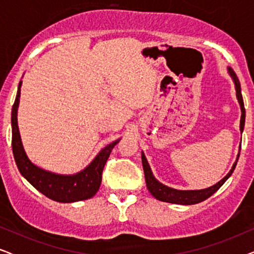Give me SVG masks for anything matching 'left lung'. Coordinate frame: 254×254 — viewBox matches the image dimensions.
<instances>
[{
    "instance_id": "left-lung-1",
    "label": "left lung",
    "mask_w": 254,
    "mask_h": 254,
    "mask_svg": "<svg viewBox=\"0 0 254 254\" xmlns=\"http://www.w3.org/2000/svg\"><path fill=\"white\" fill-rule=\"evenodd\" d=\"M228 70H229V74L231 75V77L235 82L236 96H237L238 103L239 105H241L242 117H241V126H239V128H241V131H243V129H244V125H245V107H244V102H243V96L241 91V83H239L235 71L232 70L230 67L228 68ZM238 158H239V152H238L237 159H236L234 165H232L231 170L229 171L228 175L225 176L223 179L220 180L217 184H215V185L208 187V189L195 190H179L171 189V187H168L159 183L158 180L155 178L154 175H152L151 169L148 164V161L147 158H145L143 152H142V165H143L147 189L149 192L151 193L152 196H155L156 199L159 201H163V202H170V203H176V204H195V203L202 202V201L213 195V194L216 192V190L220 189L225 182H227V179L232 175L236 165H237Z\"/></svg>"
}]
</instances>
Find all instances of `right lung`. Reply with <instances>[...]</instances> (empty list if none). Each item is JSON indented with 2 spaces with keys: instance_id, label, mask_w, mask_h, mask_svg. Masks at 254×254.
Instances as JSON below:
<instances>
[{
  "instance_id": "right-lung-1",
  "label": "right lung",
  "mask_w": 254,
  "mask_h": 254,
  "mask_svg": "<svg viewBox=\"0 0 254 254\" xmlns=\"http://www.w3.org/2000/svg\"><path fill=\"white\" fill-rule=\"evenodd\" d=\"M20 86H22V82H19L18 91H17L11 112L12 152L20 175L40 193H43L44 195L52 200L58 201V202H76V201L92 197L99 190L104 166L110 157L111 151H112L114 145L120 141V138L102 149V151L96 156V158L83 171L76 173V175H57V173L38 168L26 156L22 140H20L18 124H17V110H18L19 104Z\"/></svg>"
}]
</instances>
